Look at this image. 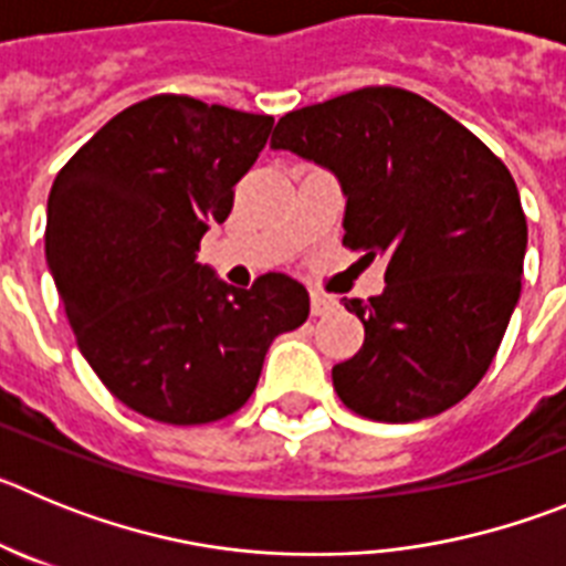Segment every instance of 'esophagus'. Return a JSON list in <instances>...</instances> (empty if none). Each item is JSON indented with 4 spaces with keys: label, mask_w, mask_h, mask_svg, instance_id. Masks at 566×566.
Masks as SVG:
<instances>
[{
    "label": "esophagus",
    "mask_w": 566,
    "mask_h": 566,
    "mask_svg": "<svg viewBox=\"0 0 566 566\" xmlns=\"http://www.w3.org/2000/svg\"><path fill=\"white\" fill-rule=\"evenodd\" d=\"M337 308V300L328 297L323 292H312V314L314 317H323V314H332Z\"/></svg>",
    "instance_id": "obj_1"
}]
</instances>
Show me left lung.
I'll use <instances>...</instances> for the list:
<instances>
[{"label": "left lung", "mask_w": 566, "mask_h": 566, "mask_svg": "<svg viewBox=\"0 0 566 566\" xmlns=\"http://www.w3.org/2000/svg\"><path fill=\"white\" fill-rule=\"evenodd\" d=\"M274 149L337 175L343 247L385 258L377 297L345 300L365 326L334 365L345 408L374 422L448 411L488 374L522 294L527 218L502 158L402 87H363L294 109Z\"/></svg>", "instance_id": "1"}]
</instances>
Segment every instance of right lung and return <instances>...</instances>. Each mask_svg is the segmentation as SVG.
Returning a JSON list of instances; mask_svg holds the SVG:
<instances>
[{"label":"right lung","instance_id":"add662e5","mask_svg":"<svg viewBox=\"0 0 566 566\" xmlns=\"http://www.w3.org/2000/svg\"><path fill=\"white\" fill-rule=\"evenodd\" d=\"M272 124L192 96L144 98L109 118L50 189L44 254L78 348L115 399L155 422L238 411L272 339L308 317L306 286L289 274L234 289L195 260Z\"/></svg>","mask_w":566,"mask_h":566}]
</instances>
